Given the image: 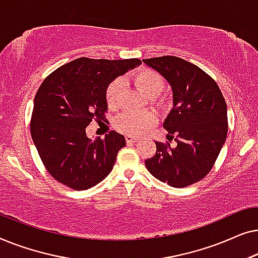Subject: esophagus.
<instances>
[{
    "label": "esophagus",
    "mask_w": 258,
    "mask_h": 258,
    "mask_svg": "<svg viewBox=\"0 0 258 258\" xmlns=\"http://www.w3.org/2000/svg\"><path fill=\"white\" fill-rule=\"evenodd\" d=\"M125 141H126V143H128V144H134V143L137 142V139H136V137H134V136L126 135L125 136Z\"/></svg>",
    "instance_id": "34e87169"
}]
</instances>
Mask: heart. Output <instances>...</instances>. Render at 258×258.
Listing matches in <instances>:
<instances>
[{"mask_svg": "<svg viewBox=\"0 0 258 258\" xmlns=\"http://www.w3.org/2000/svg\"><path fill=\"white\" fill-rule=\"evenodd\" d=\"M133 82L137 89L147 97H156L163 91L165 87L164 77L156 70L143 68L133 76ZM123 81L116 79L109 83L105 89V102L110 109H116L121 102L123 93ZM156 123V116L153 112H132L125 111L116 118L115 125L121 132L133 136H140L153 128Z\"/></svg>", "mask_w": 258, "mask_h": 258, "instance_id": "heart-1", "label": "heart"}]
</instances>
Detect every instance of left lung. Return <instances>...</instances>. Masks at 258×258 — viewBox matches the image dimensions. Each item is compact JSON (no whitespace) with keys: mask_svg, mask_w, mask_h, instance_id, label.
I'll list each match as a JSON object with an SVG mask.
<instances>
[{"mask_svg":"<svg viewBox=\"0 0 258 258\" xmlns=\"http://www.w3.org/2000/svg\"><path fill=\"white\" fill-rule=\"evenodd\" d=\"M168 81L174 107L163 123L168 140L155 142L156 154L146 160L151 175L174 188L191 185L214 167L228 134L227 103L213 77L176 56L143 59Z\"/></svg>","mask_w":258,"mask_h":258,"instance_id":"1","label":"left lung"}]
</instances>
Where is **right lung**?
Segmentation results:
<instances>
[{
    "mask_svg": "<svg viewBox=\"0 0 258 258\" xmlns=\"http://www.w3.org/2000/svg\"><path fill=\"white\" fill-rule=\"evenodd\" d=\"M139 58L81 57L59 67L38 88L34 100L30 133L45 169L56 181L86 190L107 177L117 153L125 146L111 130L91 141L86 128L105 121V89L116 77L141 64Z\"/></svg>",
    "mask_w": 258,
    "mask_h": 258,
    "instance_id": "right-lung-1",
    "label": "right lung"
}]
</instances>
